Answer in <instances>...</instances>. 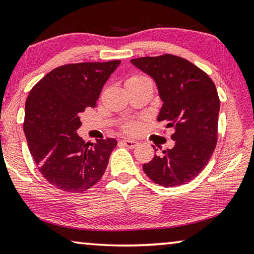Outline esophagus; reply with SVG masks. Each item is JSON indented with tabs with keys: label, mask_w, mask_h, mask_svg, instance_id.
<instances>
[{
	"label": "esophagus",
	"mask_w": 254,
	"mask_h": 254,
	"mask_svg": "<svg viewBox=\"0 0 254 254\" xmlns=\"http://www.w3.org/2000/svg\"><path fill=\"white\" fill-rule=\"evenodd\" d=\"M123 144L127 148H135L136 146H138V141H135V140H131V139H124L123 140Z\"/></svg>",
	"instance_id": "1"
}]
</instances>
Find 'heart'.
Segmentation results:
<instances>
[{
    "label": "heart",
    "mask_w": 254,
    "mask_h": 254,
    "mask_svg": "<svg viewBox=\"0 0 254 254\" xmlns=\"http://www.w3.org/2000/svg\"><path fill=\"white\" fill-rule=\"evenodd\" d=\"M146 78V76H142V75H134V76H131L130 79L128 80H136V79H144ZM136 124H134V123H130V124H127V130L128 131V132H134L135 130H136Z\"/></svg>",
    "instance_id": "b5f03b06"
}]
</instances>
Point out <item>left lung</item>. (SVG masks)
<instances>
[{
    "label": "left lung",
    "instance_id": "left-lung-1",
    "mask_svg": "<svg viewBox=\"0 0 254 254\" xmlns=\"http://www.w3.org/2000/svg\"><path fill=\"white\" fill-rule=\"evenodd\" d=\"M131 63L155 80L163 100L157 120L174 127V147L155 155L143 164V171L165 188L187 184L208 164L217 143L220 102L215 83L206 72L176 55L146 56Z\"/></svg>",
    "mask_w": 254,
    "mask_h": 254
}]
</instances>
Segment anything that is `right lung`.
Masks as SVG:
<instances>
[{"label": "right lung", "instance_id": "add662e5", "mask_svg": "<svg viewBox=\"0 0 254 254\" xmlns=\"http://www.w3.org/2000/svg\"><path fill=\"white\" fill-rule=\"evenodd\" d=\"M121 61L66 64L35 84L26 100L23 131L39 172L60 190L81 193L98 182L118 141L84 142L80 115L95 107Z\"/></svg>", "mask_w": 254, "mask_h": 254}]
</instances>
